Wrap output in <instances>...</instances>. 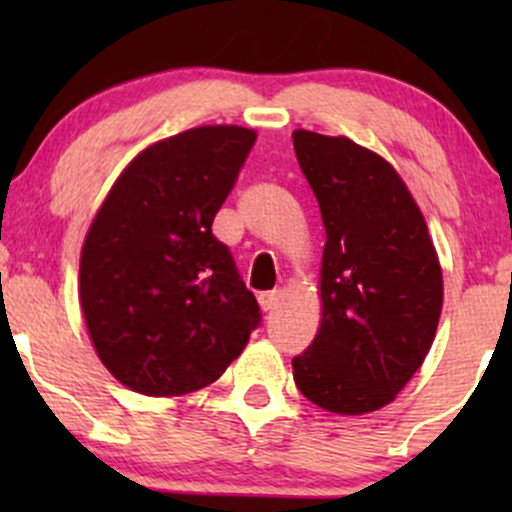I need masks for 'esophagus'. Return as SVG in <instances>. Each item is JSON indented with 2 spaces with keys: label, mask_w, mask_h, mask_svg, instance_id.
I'll use <instances>...</instances> for the list:
<instances>
[{
  "label": "esophagus",
  "mask_w": 512,
  "mask_h": 512,
  "mask_svg": "<svg viewBox=\"0 0 512 512\" xmlns=\"http://www.w3.org/2000/svg\"><path fill=\"white\" fill-rule=\"evenodd\" d=\"M257 301H260V308L264 310V313H272V310H274L276 305H279V301H281V293H279V291L260 293V298H257Z\"/></svg>",
  "instance_id": "34e87169"
}]
</instances>
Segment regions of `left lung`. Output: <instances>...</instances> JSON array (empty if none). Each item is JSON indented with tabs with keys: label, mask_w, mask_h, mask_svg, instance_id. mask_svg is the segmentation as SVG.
<instances>
[{
	"label": "left lung",
	"mask_w": 512,
	"mask_h": 512,
	"mask_svg": "<svg viewBox=\"0 0 512 512\" xmlns=\"http://www.w3.org/2000/svg\"><path fill=\"white\" fill-rule=\"evenodd\" d=\"M293 149L325 226L322 320L293 358L320 409L358 416L390 404L436 337L443 272L428 226L390 161L349 137L296 129Z\"/></svg>",
	"instance_id": "obj_1"
}]
</instances>
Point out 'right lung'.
<instances>
[{"mask_svg":"<svg viewBox=\"0 0 512 512\" xmlns=\"http://www.w3.org/2000/svg\"><path fill=\"white\" fill-rule=\"evenodd\" d=\"M257 132L192 127L117 175L84 238L79 301L110 375L149 397L202 390L260 322L231 252L211 233Z\"/></svg>","mask_w":512,"mask_h":512,"instance_id":"1","label":"right lung"}]
</instances>
